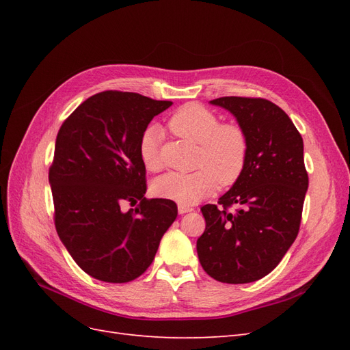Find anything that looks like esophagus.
Instances as JSON below:
<instances>
[{"label":"esophagus","instance_id":"1","mask_svg":"<svg viewBox=\"0 0 350 350\" xmlns=\"http://www.w3.org/2000/svg\"><path fill=\"white\" fill-rule=\"evenodd\" d=\"M194 208L191 206H184V204H179L178 206V211L179 215H185V213H189V211H193Z\"/></svg>","mask_w":350,"mask_h":350}]
</instances>
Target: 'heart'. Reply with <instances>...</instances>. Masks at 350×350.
<instances>
[{
    "label": "heart",
    "instance_id": "b5f03b06",
    "mask_svg": "<svg viewBox=\"0 0 350 350\" xmlns=\"http://www.w3.org/2000/svg\"><path fill=\"white\" fill-rule=\"evenodd\" d=\"M167 129L176 137L198 144L197 171L191 174L169 172L156 178L152 193L159 198L179 204H196L217 188L234 185L245 171L248 161L247 134L237 124H219V118L200 103H187L172 113ZM162 133L156 126L147 129L139 142L143 166L150 172L162 167L159 142Z\"/></svg>",
    "mask_w": 350,
    "mask_h": 350
}]
</instances>
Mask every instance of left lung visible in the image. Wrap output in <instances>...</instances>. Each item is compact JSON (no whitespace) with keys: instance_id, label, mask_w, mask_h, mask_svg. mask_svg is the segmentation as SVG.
<instances>
[{"instance_id":"left-lung-1","label":"left lung","mask_w":350,"mask_h":350,"mask_svg":"<svg viewBox=\"0 0 350 350\" xmlns=\"http://www.w3.org/2000/svg\"><path fill=\"white\" fill-rule=\"evenodd\" d=\"M235 116L248 139L245 171L219 206L206 204L197 241L201 267L221 283L256 282L278 266L298 237L308 174L304 142L278 105L261 98L210 100ZM240 208L230 212L228 207Z\"/></svg>"}]
</instances>
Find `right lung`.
I'll return each instance as SVG.
<instances>
[{
	"instance_id": "right-lung-1",
	"label": "right lung",
	"mask_w": 350,
	"mask_h": 350,
	"mask_svg": "<svg viewBox=\"0 0 350 350\" xmlns=\"http://www.w3.org/2000/svg\"><path fill=\"white\" fill-rule=\"evenodd\" d=\"M171 105L139 93L100 92L58 131L49 167L55 228L72 260L94 279L126 283L142 276L176 219L172 200L144 197L139 154L147 125ZM125 200L141 204L124 212Z\"/></svg>"
}]
</instances>
